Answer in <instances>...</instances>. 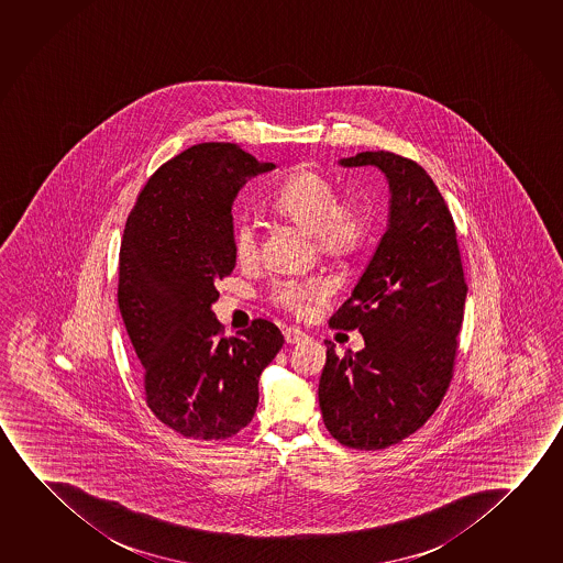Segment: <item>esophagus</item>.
Wrapping results in <instances>:
<instances>
[{
  "mask_svg": "<svg viewBox=\"0 0 563 563\" xmlns=\"http://www.w3.org/2000/svg\"><path fill=\"white\" fill-rule=\"evenodd\" d=\"M285 341L288 343V345H295V343H302V341H306L308 339V335L303 333L302 329L298 328H286L285 331Z\"/></svg>",
  "mask_w": 563,
  "mask_h": 563,
  "instance_id": "1",
  "label": "esophagus"
}]
</instances>
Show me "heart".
Masks as SVG:
<instances>
[{"instance_id":"heart-1","label":"heart","mask_w":563,"mask_h":563,"mask_svg":"<svg viewBox=\"0 0 563 563\" xmlns=\"http://www.w3.org/2000/svg\"><path fill=\"white\" fill-rule=\"evenodd\" d=\"M273 207L280 214L318 238L321 251L329 255H345L363 240L366 218L363 208L351 199H339V190L328 177L303 167L278 189ZM235 260L251 265L260 257V232L251 218H240L232 235ZM331 292L325 278L286 277L271 288V300L286 312L303 316L312 302Z\"/></svg>"}]
</instances>
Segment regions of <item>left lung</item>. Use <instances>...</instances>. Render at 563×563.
I'll list each match as a JSON object with an SVG mask.
<instances>
[{"mask_svg": "<svg viewBox=\"0 0 563 563\" xmlns=\"http://www.w3.org/2000/svg\"><path fill=\"white\" fill-rule=\"evenodd\" d=\"M374 165L389 185L388 230L331 328L358 329L364 349L328 345L321 416L349 449L380 450L416 433L439 407L454 371L467 285L456 228L421 165L391 152L339 162Z\"/></svg>", "mask_w": 563, "mask_h": 563, "instance_id": "8db88e82", "label": "left lung"}]
</instances>
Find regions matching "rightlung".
<instances>
[{"mask_svg": "<svg viewBox=\"0 0 563 563\" xmlns=\"http://www.w3.org/2000/svg\"><path fill=\"white\" fill-rule=\"evenodd\" d=\"M271 169L235 144L190 146L147 179L126 220L119 310L144 366L147 407L187 439L240 433L260 404L261 373L285 343L267 320L222 338L212 312L214 283L235 267L238 190Z\"/></svg>", "mask_w": 563, "mask_h": 563, "instance_id": "1", "label": "right lung"}]
</instances>
